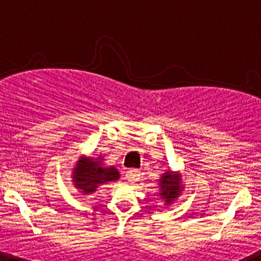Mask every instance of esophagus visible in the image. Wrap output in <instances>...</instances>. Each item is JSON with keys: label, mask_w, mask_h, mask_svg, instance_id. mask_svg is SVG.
I'll list each match as a JSON object with an SVG mask.
<instances>
[{"label": "esophagus", "mask_w": 261, "mask_h": 261, "mask_svg": "<svg viewBox=\"0 0 261 261\" xmlns=\"http://www.w3.org/2000/svg\"><path fill=\"white\" fill-rule=\"evenodd\" d=\"M126 178H127L128 182L134 184V182H136L140 178V172L136 171V169H130V171L127 172V174H126Z\"/></svg>", "instance_id": "34e87169"}]
</instances>
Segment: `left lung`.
Listing matches in <instances>:
<instances>
[{
    "mask_svg": "<svg viewBox=\"0 0 261 261\" xmlns=\"http://www.w3.org/2000/svg\"><path fill=\"white\" fill-rule=\"evenodd\" d=\"M159 182H161L159 185H161L162 198L166 200V203L171 204L172 200H174L179 195V190H181L179 182L181 181H179L178 177H173L171 172L167 171L159 179Z\"/></svg>",
    "mask_w": 261,
    "mask_h": 261,
    "instance_id": "left-lung-1",
    "label": "left lung"
}]
</instances>
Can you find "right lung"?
Listing matches in <instances>:
<instances>
[{"label": "right lung", "mask_w": 261, "mask_h": 261, "mask_svg": "<svg viewBox=\"0 0 261 261\" xmlns=\"http://www.w3.org/2000/svg\"><path fill=\"white\" fill-rule=\"evenodd\" d=\"M100 162H102L100 156L95 161L90 158H83L75 166L76 168H74L72 178L77 189L83 190L84 194H92L100 185L120 178V173L115 167L105 168Z\"/></svg>", "instance_id": "add662e5"}]
</instances>
